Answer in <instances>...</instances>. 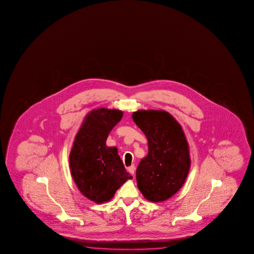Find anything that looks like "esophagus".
Instances as JSON below:
<instances>
[{
  "instance_id": "esophagus-1",
  "label": "esophagus",
  "mask_w": 254,
  "mask_h": 254,
  "mask_svg": "<svg viewBox=\"0 0 254 254\" xmlns=\"http://www.w3.org/2000/svg\"><path fill=\"white\" fill-rule=\"evenodd\" d=\"M128 172H129L130 174L134 175V172H135V166H134L133 164H132L131 166L128 167Z\"/></svg>"
}]
</instances>
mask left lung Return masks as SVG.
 <instances>
[{"label": "left lung", "instance_id": "8db88e82", "mask_svg": "<svg viewBox=\"0 0 254 254\" xmlns=\"http://www.w3.org/2000/svg\"><path fill=\"white\" fill-rule=\"evenodd\" d=\"M134 123L146 135L148 154L136 171L138 190L151 202H164L181 190L190 172L189 144L181 125L163 110H138Z\"/></svg>", "mask_w": 254, "mask_h": 254}]
</instances>
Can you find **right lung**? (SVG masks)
Listing matches in <instances>:
<instances>
[{"instance_id":"add662e5","label":"right lung","mask_w":254,"mask_h":254,"mask_svg":"<svg viewBox=\"0 0 254 254\" xmlns=\"http://www.w3.org/2000/svg\"><path fill=\"white\" fill-rule=\"evenodd\" d=\"M118 109L97 108L89 113L74 138L69 155L73 181L85 197L96 203L108 202L127 180L116 146L106 145L108 134L120 122Z\"/></svg>"}]
</instances>
